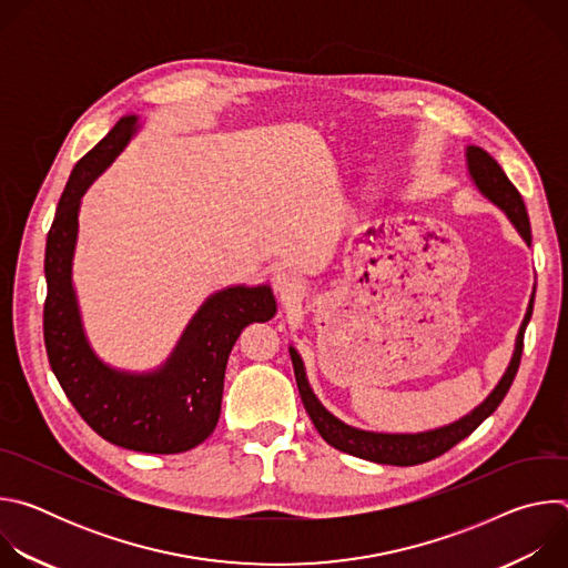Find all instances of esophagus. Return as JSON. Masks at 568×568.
<instances>
[{
  "mask_svg": "<svg viewBox=\"0 0 568 568\" xmlns=\"http://www.w3.org/2000/svg\"><path fill=\"white\" fill-rule=\"evenodd\" d=\"M272 283L283 298H296L303 292V281L292 267H278L272 276Z\"/></svg>",
  "mask_w": 568,
  "mask_h": 568,
  "instance_id": "esophagus-1",
  "label": "esophagus"
}]
</instances>
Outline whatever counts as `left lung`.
Returning <instances> with one entry per match:
<instances>
[{
    "mask_svg": "<svg viewBox=\"0 0 568 568\" xmlns=\"http://www.w3.org/2000/svg\"><path fill=\"white\" fill-rule=\"evenodd\" d=\"M467 156V171L471 182L476 184V189L480 191V195L488 197L493 204H497L508 220L513 222V226L519 231V235L526 240V245L530 247V220L526 213V204L519 195V191L513 186V182L508 180V175L504 173V169L497 164V161L485 152L478 145H467L465 150ZM532 303H535V292L530 296L526 316L519 326V335L515 342V353L513 359L504 373V377L499 379V384L493 388V393L485 397L476 409H471L467 416H463L460 420L438 427V429H429V432H418V434H379V432H364L357 427H351L346 423H342L337 416H333L323 404L318 402V397L312 393L310 382L305 377V366L301 355L296 353L294 346H290V357L294 364V375H296V386L303 399V407L310 416V420L314 423L316 432L321 434V438L326 440L328 445H333L339 452H346L351 456L364 458V460H373L379 465H418V463H427L440 454H445L447 449H452L456 443H460L463 438H467L485 418L493 416L497 412V407L501 404V399L506 397L519 362H521V351H524V333L528 321L532 316Z\"/></svg>",
    "mask_w": 568,
    "mask_h": 568,
    "instance_id": "left-lung-1",
    "label": "left lung"
}]
</instances>
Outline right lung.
Listing matches in <instances>:
<instances>
[{"instance_id": "obj_1", "label": "right lung", "mask_w": 568, "mask_h": 568, "mask_svg": "<svg viewBox=\"0 0 568 568\" xmlns=\"http://www.w3.org/2000/svg\"><path fill=\"white\" fill-rule=\"evenodd\" d=\"M123 116L71 171L47 235L44 346L64 395L101 438L143 454H180L204 443L220 418L226 359L250 323L270 321V285H233L195 312L171 357L150 373L105 364L90 346L71 281L80 197L136 132Z\"/></svg>"}]
</instances>
